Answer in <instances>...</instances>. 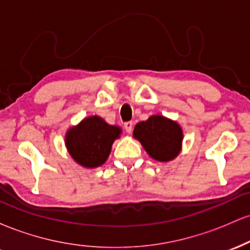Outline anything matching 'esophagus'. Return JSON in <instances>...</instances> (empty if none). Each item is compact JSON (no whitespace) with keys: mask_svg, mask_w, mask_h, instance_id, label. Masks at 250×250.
Instances as JSON below:
<instances>
[{"mask_svg":"<svg viewBox=\"0 0 250 250\" xmlns=\"http://www.w3.org/2000/svg\"><path fill=\"white\" fill-rule=\"evenodd\" d=\"M125 131H127V133L130 134L131 130H133V122H131V121L125 122Z\"/></svg>","mask_w":250,"mask_h":250,"instance_id":"1","label":"esophagus"}]
</instances>
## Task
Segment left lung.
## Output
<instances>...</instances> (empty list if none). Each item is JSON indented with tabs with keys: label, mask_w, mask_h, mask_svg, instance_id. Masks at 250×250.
Listing matches in <instances>:
<instances>
[{
	"label": "left lung",
	"mask_w": 250,
	"mask_h": 250,
	"mask_svg": "<svg viewBox=\"0 0 250 250\" xmlns=\"http://www.w3.org/2000/svg\"><path fill=\"white\" fill-rule=\"evenodd\" d=\"M182 129L176 122L160 115L135 125L134 137L139 140L147 153L157 161H170L180 153Z\"/></svg>",
	"instance_id": "1"
}]
</instances>
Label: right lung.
<instances>
[{
    "label": "right lung",
    "mask_w": 250,
    "mask_h": 250,
    "mask_svg": "<svg viewBox=\"0 0 250 250\" xmlns=\"http://www.w3.org/2000/svg\"><path fill=\"white\" fill-rule=\"evenodd\" d=\"M120 134L119 127L109 125L99 116H91L68 131L65 145L77 163L95 168L107 161L111 145Z\"/></svg>",
    "instance_id": "1"
}]
</instances>
